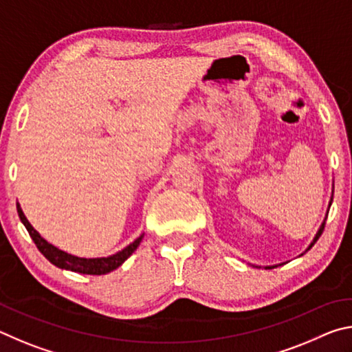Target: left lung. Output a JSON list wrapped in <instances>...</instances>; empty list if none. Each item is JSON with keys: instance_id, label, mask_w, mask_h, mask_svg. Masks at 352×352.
Returning a JSON list of instances; mask_svg holds the SVG:
<instances>
[{"instance_id": "1", "label": "left lung", "mask_w": 352, "mask_h": 352, "mask_svg": "<svg viewBox=\"0 0 352 352\" xmlns=\"http://www.w3.org/2000/svg\"><path fill=\"white\" fill-rule=\"evenodd\" d=\"M331 204H332V200L329 201V206H331ZM324 223H326V219H324V222H323V223H321V226H320V230H318V233H317V234H315V237H314V241L311 242V245H309V248H307V250H311V248L314 247V243L318 241V237L321 236V233H323V230H324ZM265 269H272V267H265Z\"/></svg>"}]
</instances>
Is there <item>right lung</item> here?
<instances>
[{"label": "right lung", "instance_id": "right-lung-1", "mask_svg": "<svg viewBox=\"0 0 352 352\" xmlns=\"http://www.w3.org/2000/svg\"><path fill=\"white\" fill-rule=\"evenodd\" d=\"M16 211H19L20 220L23 222V225L26 226L29 236L32 237V241L35 245H37L38 252L45 256V258L54 264L58 269H65V270H71V272H77V273H83V275H105V273H110L115 269H118L119 265L126 261L130 254H132L136 248H138L140 242L142 241L141 234L138 239H135L130 245H127L121 252H118L116 254H111L109 258H77V256L68 254L67 252H62L57 247L52 245L47 241H45L37 231L34 230V226L29 223V220L26 219L25 212L21 211L20 205L16 204Z\"/></svg>", "mask_w": 352, "mask_h": 352}]
</instances>
